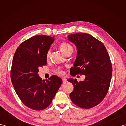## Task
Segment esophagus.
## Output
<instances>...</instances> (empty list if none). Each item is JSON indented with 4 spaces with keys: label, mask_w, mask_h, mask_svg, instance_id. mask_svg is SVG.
I'll return each mask as SVG.
<instances>
[{
    "label": "esophagus",
    "mask_w": 126,
    "mask_h": 126,
    "mask_svg": "<svg viewBox=\"0 0 126 126\" xmlns=\"http://www.w3.org/2000/svg\"><path fill=\"white\" fill-rule=\"evenodd\" d=\"M62 82H63V83H66V82H67V79L65 78H63V79H62Z\"/></svg>",
    "instance_id": "1"
}]
</instances>
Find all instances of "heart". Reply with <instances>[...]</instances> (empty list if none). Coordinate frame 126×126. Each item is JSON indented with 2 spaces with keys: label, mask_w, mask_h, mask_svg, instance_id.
I'll return each mask as SVG.
<instances>
[{
  "label": "heart",
  "mask_w": 126,
  "mask_h": 126,
  "mask_svg": "<svg viewBox=\"0 0 126 126\" xmlns=\"http://www.w3.org/2000/svg\"><path fill=\"white\" fill-rule=\"evenodd\" d=\"M59 47H60L61 51L62 52L64 55L68 51H69L71 49H73V47H72L71 45L69 43H68L65 42H62L60 44V45H59ZM49 56H50V51H48L46 55V58L47 60L49 58ZM55 72L58 74H62L63 73V71L60 69H56L55 70Z\"/></svg>",
  "instance_id": "heart-1"
}]
</instances>
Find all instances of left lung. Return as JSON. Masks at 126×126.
<instances>
[{"label":"left lung","instance_id":"obj_1","mask_svg":"<svg viewBox=\"0 0 126 126\" xmlns=\"http://www.w3.org/2000/svg\"><path fill=\"white\" fill-rule=\"evenodd\" d=\"M68 37L77 50L71 75H85L84 81L79 83L68 79L74 85L70 97L77 106L91 108L101 102L108 93L113 71L110 59L104 44L90 34L77 33Z\"/></svg>","mask_w":126,"mask_h":126}]
</instances>
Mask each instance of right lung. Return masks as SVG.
<instances>
[{
	"label": "right lung",
	"instance_id": "add662e5",
	"mask_svg": "<svg viewBox=\"0 0 126 126\" xmlns=\"http://www.w3.org/2000/svg\"><path fill=\"white\" fill-rule=\"evenodd\" d=\"M54 37L37 35L22 42L13 56L11 79L22 102L35 110H41L51 103L62 83L57 76L42 80L39 68L47 64L46 55Z\"/></svg>",
	"mask_w": 126,
	"mask_h": 126
}]
</instances>
